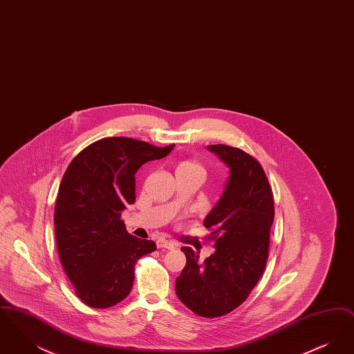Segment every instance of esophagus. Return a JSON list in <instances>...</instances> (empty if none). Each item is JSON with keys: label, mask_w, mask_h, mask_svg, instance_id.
I'll return each mask as SVG.
<instances>
[{"label": "esophagus", "mask_w": 354, "mask_h": 354, "mask_svg": "<svg viewBox=\"0 0 354 354\" xmlns=\"http://www.w3.org/2000/svg\"><path fill=\"white\" fill-rule=\"evenodd\" d=\"M156 245H158V248H167V250H174L176 247V244L174 241L166 240V239H159L156 241Z\"/></svg>", "instance_id": "obj_1"}]
</instances>
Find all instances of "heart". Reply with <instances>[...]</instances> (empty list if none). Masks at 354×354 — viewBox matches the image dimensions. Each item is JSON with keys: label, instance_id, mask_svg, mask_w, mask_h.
Returning a JSON list of instances; mask_svg holds the SVG:
<instances>
[{"label": "heart", "instance_id": "heart-1", "mask_svg": "<svg viewBox=\"0 0 354 354\" xmlns=\"http://www.w3.org/2000/svg\"><path fill=\"white\" fill-rule=\"evenodd\" d=\"M178 169H202L196 162H191V160H185V162H182L179 166H178Z\"/></svg>", "mask_w": 354, "mask_h": 354}]
</instances>
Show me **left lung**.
<instances>
[{"instance_id":"obj_1","label":"left lung","mask_w":354,"mask_h":354,"mask_svg":"<svg viewBox=\"0 0 354 354\" xmlns=\"http://www.w3.org/2000/svg\"><path fill=\"white\" fill-rule=\"evenodd\" d=\"M207 149L230 169L219 202L204 219L215 252L203 263L183 247L185 267L176 279V296L195 315L224 316L244 303L266 270L274 207L261 165L240 149L211 145Z\"/></svg>"}]
</instances>
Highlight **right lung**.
<instances>
[{"label":"right lung","mask_w":354,"mask_h":354,"mask_svg":"<svg viewBox=\"0 0 354 354\" xmlns=\"http://www.w3.org/2000/svg\"><path fill=\"white\" fill-rule=\"evenodd\" d=\"M174 146L103 138L68 165L54 209L55 241L68 280L86 305L104 309L126 299L135 263L156 250L152 240L130 235L120 214L134 204L136 171L167 156Z\"/></svg>","instance_id":"right-lung-1"}]
</instances>
